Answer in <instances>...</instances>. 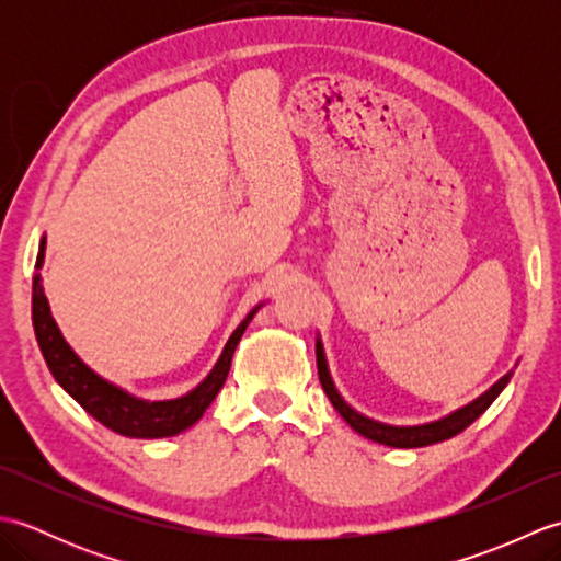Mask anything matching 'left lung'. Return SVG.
Returning <instances> with one entry per match:
<instances>
[{"label":"left lung","instance_id":"obj_1","mask_svg":"<svg viewBox=\"0 0 561 561\" xmlns=\"http://www.w3.org/2000/svg\"><path fill=\"white\" fill-rule=\"evenodd\" d=\"M316 362H318L320 386H323L328 400L332 402V408L340 412L342 420L347 422L356 434H362L366 438L376 440V444H383L390 448H422V446H432V444H438V440H446V438H453L456 434H460L462 428H468L480 414H484V410L499 398V392L508 386L511 376H514V371L504 374L490 390H484L480 398H474L472 402L462 404V408L453 410L446 416H440V420L426 422V424H414V426H392V424L376 422V420H371V416L356 412L352 404L340 396V390L335 388V380H332V376H330L325 350H323V342H320V337L316 340Z\"/></svg>","mask_w":561,"mask_h":561}]
</instances>
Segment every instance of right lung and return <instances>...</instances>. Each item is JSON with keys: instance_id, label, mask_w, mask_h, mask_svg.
<instances>
[{"instance_id": "obj_1", "label": "right lung", "mask_w": 561, "mask_h": 561, "mask_svg": "<svg viewBox=\"0 0 561 561\" xmlns=\"http://www.w3.org/2000/svg\"><path fill=\"white\" fill-rule=\"evenodd\" d=\"M43 260L45 236L41 241L35 267L41 270ZM260 308L262 304H257L253 311L241 320V325L231 332V337L224 344L217 364H214L207 378L202 380L197 388L173 400H145L123 390L121 386L111 383V380H105L103 376L93 371L91 366L79 359L77 352L71 350L67 340L62 337V332H59L50 313V304H47V296L43 291V277L41 274L33 277V330L47 368H50L57 383L62 386L69 396L93 416V420H99L103 426H108L111 432L127 438H165L193 426L221 390L226 376H229L238 342H241L248 323L253 320Z\"/></svg>"}]
</instances>
